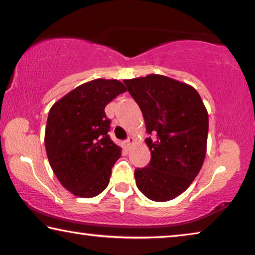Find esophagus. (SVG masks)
I'll return each instance as SVG.
<instances>
[{"mask_svg": "<svg viewBox=\"0 0 255 255\" xmlns=\"http://www.w3.org/2000/svg\"><path fill=\"white\" fill-rule=\"evenodd\" d=\"M132 143H134V138H132V137H129L128 139L125 140V143H124V144H125V147L129 148V147H130V145H131Z\"/></svg>", "mask_w": 255, "mask_h": 255, "instance_id": "esophagus-1", "label": "esophagus"}]
</instances>
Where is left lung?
<instances>
[{
    "label": "left lung",
    "mask_w": 255,
    "mask_h": 255,
    "mask_svg": "<svg viewBox=\"0 0 255 255\" xmlns=\"http://www.w3.org/2000/svg\"><path fill=\"white\" fill-rule=\"evenodd\" d=\"M143 113L151 161L135 170L147 199L165 202L189 187L207 154L209 117L195 88L162 75L124 80Z\"/></svg>",
    "instance_id": "8db88e82"
}]
</instances>
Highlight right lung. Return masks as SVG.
<instances>
[{"instance_id":"1","label":"right lung","mask_w":255,"mask_h":255,"mask_svg":"<svg viewBox=\"0 0 255 255\" xmlns=\"http://www.w3.org/2000/svg\"><path fill=\"white\" fill-rule=\"evenodd\" d=\"M116 79H94L68 93L52 106L45 129L48 162L56 178L74 195L90 199L102 193L121 155L112 142L107 104L121 93Z\"/></svg>"}]
</instances>
